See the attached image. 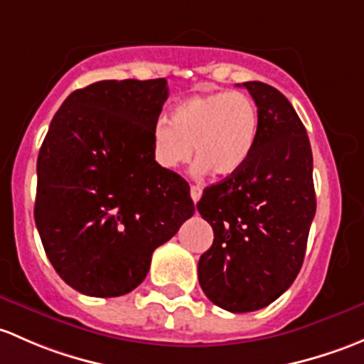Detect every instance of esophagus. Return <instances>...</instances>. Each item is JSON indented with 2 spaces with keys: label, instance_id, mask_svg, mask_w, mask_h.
Here are the masks:
<instances>
[{
  "label": "esophagus",
  "instance_id": "obj_1",
  "mask_svg": "<svg viewBox=\"0 0 364 364\" xmlns=\"http://www.w3.org/2000/svg\"><path fill=\"white\" fill-rule=\"evenodd\" d=\"M191 198H193L194 203H198L201 198V187L200 186H191Z\"/></svg>",
  "mask_w": 364,
  "mask_h": 364
}]
</instances>
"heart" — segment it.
<instances>
[{
    "mask_svg": "<svg viewBox=\"0 0 364 364\" xmlns=\"http://www.w3.org/2000/svg\"><path fill=\"white\" fill-rule=\"evenodd\" d=\"M257 127V107L245 92L194 95L152 127V154L161 168L177 170L193 151L198 171L228 177L252 154Z\"/></svg>",
    "mask_w": 364,
    "mask_h": 364,
    "instance_id": "b5f03b06",
    "label": "heart"
}]
</instances>
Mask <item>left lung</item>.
Instances as JSON below:
<instances>
[{"instance_id": "left-lung-1", "label": "left lung", "mask_w": 364, "mask_h": 364, "mask_svg": "<svg viewBox=\"0 0 364 364\" xmlns=\"http://www.w3.org/2000/svg\"><path fill=\"white\" fill-rule=\"evenodd\" d=\"M242 85L259 114L254 151L196 205L213 230L198 263L200 286L210 301L235 314L268 306L289 289L316 215L312 149L293 105L263 82Z\"/></svg>"}]
</instances>
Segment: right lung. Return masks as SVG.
<instances>
[{"mask_svg": "<svg viewBox=\"0 0 364 364\" xmlns=\"http://www.w3.org/2000/svg\"><path fill=\"white\" fill-rule=\"evenodd\" d=\"M164 78L101 80L73 91L36 163L35 223L63 280L96 298L140 286L152 252L194 213L189 183L152 154Z\"/></svg>", "mask_w": 364, "mask_h": 364, "instance_id": "add662e5", "label": "right lung"}]
</instances>
